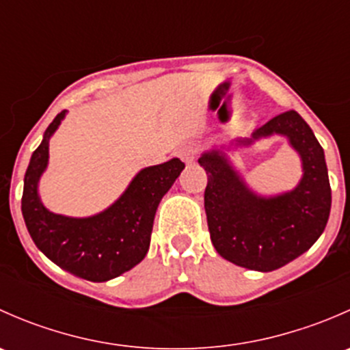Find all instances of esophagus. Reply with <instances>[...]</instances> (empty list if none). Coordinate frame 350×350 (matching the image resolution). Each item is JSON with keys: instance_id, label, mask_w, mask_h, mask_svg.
Instances as JSON below:
<instances>
[{"instance_id": "34e87169", "label": "esophagus", "mask_w": 350, "mask_h": 350, "mask_svg": "<svg viewBox=\"0 0 350 350\" xmlns=\"http://www.w3.org/2000/svg\"><path fill=\"white\" fill-rule=\"evenodd\" d=\"M196 152H198V150H196L195 144H185V146L179 147L178 155L185 162H193V161H195V157H196Z\"/></svg>"}]
</instances>
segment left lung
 <instances>
[{"instance_id":"obj_1","label":"left lung","mask_w":350,"mask_h":350,"mask_svg":"<svg viewBox=\"0 0 350 350\" xmlns=\"http://www.w3.org/2000/svg\"><path fill=\"white\" fill-rule=\"evenodd\" d=\"M271 133L288 137L305 171L298 188L283 196L266 200L250 193L220 150L198 159L208 174L204 211L215 249L224 259L262 273L306 252L325 230L332 204L325 155L308 123L289 109L254 130L247 142Z\"/></svg>"}]
</instances>
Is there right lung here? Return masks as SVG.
I'll return each instance as SVG.
<instances>
[{"mask_svg": "<svg viewBox=\"0 0 350 350\" xmlns=\"http://www.w3.org/2000/svg\"><path fill=\"white\" fill-rule=\"evenodd\" d=\"M64 113L52 120L44 140L31 154L25 172L22 213L31 241L52 262L74 276L101 283L126 273L146 257L155 211L185 169V162L171 159L140 171L122 198L96 217L51 213L40 203L37 183L49 161V139Z\"/></svg>", "mask_w": 350, "mask_h": 350, "instance_id": "1", "label": "right lung"}]
</instances>
